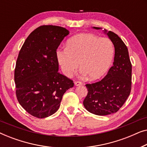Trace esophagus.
Segmentation results:
<instances>
[{
	"instance_id": "obj_1",
	"label": "esophagus",
	"mask_w": 147,
	"mask_h": 147,
	"mask_svg": "<svg viewBox=\"0 0 147 147\" xmlns=\"http://www.w3.org/2000/svg\"><path fill=\"white\" fill-rule=\"evenodd\" d=\"M74 84H75V86H81L82 83V82H80L76 81V82H74Z\"/></svg>"
}]
</instances>
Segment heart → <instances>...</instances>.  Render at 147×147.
<instances>
[{"label":"heart","mask_w":147,"mask_h":147,"mask_svg":"<svg viewBox=\"0 0 147 147\" xmlns=\"http://www.w3.org/2000/svg\"><path fill=\"white\" fill-rule=\"evenodd\" d=\"M114 48L108 38L92 33H81L68 40L67 47H58L56 57L63 74L70 77L80 66L82 76L97 80L109 69Z\"/></svg>","instance_id":"1"}]
</instances>
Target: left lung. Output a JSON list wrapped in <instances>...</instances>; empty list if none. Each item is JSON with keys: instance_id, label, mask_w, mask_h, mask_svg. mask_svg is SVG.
Listing matches in <instances>:
<instances>
[{"instance_id": "8db88e82", "label": "left lung", "mask_w": 147, "mask_h": 147, "mask_svg": "<svg viewBox=\"0 0 147 147\" xmlns=\"http://www.w3.org/2000/svg\"><path fill=\"white\" fill-rule=\"evenodd\" d=\"M102 29L100 27H92ZM113 43L114 58L112 67L101 81L86 84L88 95L83 104L88 112L106 116L118 111L126 102L131 90L132 65L128 48L122 40L112 31L104 30Z\"/></svg>"}]
</instances>
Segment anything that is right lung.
Returning <instances> with one entry per match:
<instances>
[{"mask_svg":"<svg viewBox=\"0 0 147 147\" xmlns=\"http://www.w3.org/2000/svg\"><path fill=\"white\" fill-rule=\"evenodd\" d=\"M69 31L55 25L38 27L20 50L15 70L17 100L32 116L48 117L59 109L73 81L59 73L56 50Z\"/></svg>","mask_w":147,"mask_h":147,"instance_id":"right-lung-1","label":"right lung"}]
</instances>
